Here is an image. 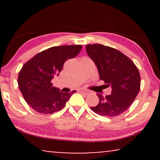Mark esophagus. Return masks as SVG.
Here are the masks:
<instances>
[{
  "mask_svg": "<svg viewBox=\"0 0 160 160\" xmlns=\"http://www.w3.org/2000/svg\"><path fill=\"white\" fill-rule=\"evenodd\" d=\"M78 92H82V93H84V94H85V95H88L89 94V91H87V90H86V89H79L78 90Z\"/></svg>",
  "mask_w": 160,
  "mask_h": 160,
  "instance_id": "esophagus-1",
  "label": "esophagus"
}]
</instances>
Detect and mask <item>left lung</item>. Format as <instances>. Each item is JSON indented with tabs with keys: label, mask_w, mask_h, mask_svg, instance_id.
I'll return each mask as SVG.
<instances>
[{
	"label": "left lung",
	"mask_w": 160,
	"mask_h": 160,
	"mask_svg": "<svg viewBox=\"0 0 160 160\" xmlns=\"http://www.w3.org/2000/svg\"><path fill=\"white\" fill-rule=\"evenodd\" d=\"M87 54L97 65L100 78L112 87L111 95L97 94L99 103L94 112L108 117H117L130 108L141 88V76L134 62L114 48L99 43L87 44Z\"/></svg>",
	"instance_id": "1"
}]
</instances>
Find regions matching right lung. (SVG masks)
<instances>
[{"label": "right lung", "mask_w": 160, "mask_h": 160, "mask_svg": "<svg viewBox=\"0 0 160 160\" xmlns=\"http://www.w3.org/2000/svg\"><path fill=\"white\" fill-rule=\"evenodd\" d=\"M82 48V45L49 48L23 65L19 73L18 86L24 99L34 111L50 114L64 108L76 91L61 92L52 86L51 81L55 76H59L65 61L75 58Z\"/></svg>", "instance_id": "add662e5"}]
</instances>
